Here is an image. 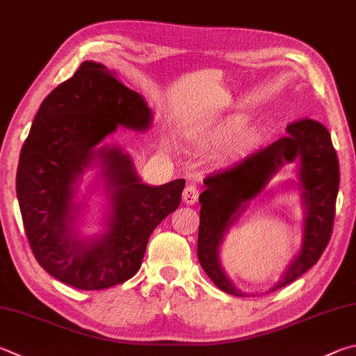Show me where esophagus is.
Listing matches in <instances>:
<instances>
[{"label":"esophagus","mask_w":356,"mask_h":356,"mask_svg":"<svg viewBox=\"0 0 356 356\" xmlns=\"http://www.w3.org/2000/svg\"><path fill=\"white\" fill-rule=\"evenodd\" d=\"M182 199H184V202L188 204V205L196 204L197 199H199V190H197V186H195V185H186L184 193H182Z\"/></svg>","instance_id":"esophagus-1"}]
</instances>
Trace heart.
I'll return each instance as SVG.
<instances>
[{
  "label": "heart",
  "mask_w": 356,
  "mask_h": 356,
  "mask_svg": "<svg viewBox=\"0 0 356 356\" xmlns=\"http://www.w3.org/2000/svg\"><path fill=\"white\" fill-rule=\"evenodd\" d=\"M245 122H248V120L240 115L227 116V118L213 121L211 124H207L205 127L200 129L196 140L200 146L205 147L219 146L225 143V141H229L235 134L243 131ZM260 140L261 132L255 131V129H249V131H244L243 134H240V137L234 141L232 149L235 152H244L260 143Z\"/></svg>",
  "instance_id": "heart-1"
}]
</instances>
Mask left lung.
<instances>
[{
  "mask_svg": "<svg viewBox=\"0 0 356 356\" xmlns=\"http://www.w3.org/2000/svg\"><path fill=\"white\" fill-rule=\"evenodd\" d=\"M286 132L285 137L250 154L240 163L204 179L205 191L199 196L197 258L207 275L224 293L245 297L219 264V245L225 232L286 161L300 160L299 176L307 213L302 249L273 291L286 286L314 266L330 241L339 188V163L330 132L312 118L289 122Z\"/></svg>",
  "mask_w": 356,
  "mask_h": 356,
  "instance_id": "obj_1",
  "label": "left lung"
}]
</instances>
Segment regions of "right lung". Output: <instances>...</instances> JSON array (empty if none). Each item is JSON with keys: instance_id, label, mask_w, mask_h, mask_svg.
Listing matches in <instances>:
<instances>
[{"instance_id": "1", "label": "right lung", "mask_w": 356, "mask_h": 356, "mask_svg": "<svg viewBox=\"0 0 356 356\" xmlns=\"http://www.w3.org/2000/svg\"><path fill=\"white\" fill-rule=\"evenodd\" d=\"M151 120L143 96L96 62H83L43 99L22 147L17 197L32 254L54 279L77 289L124 283L138 273L154 229L180 205L184 179L149 186L120 147L95 149L118 126L146 131ZM96 156L111 199L109 230L86 243L72 225V195Z\"/></svg>"}]
</instances>
